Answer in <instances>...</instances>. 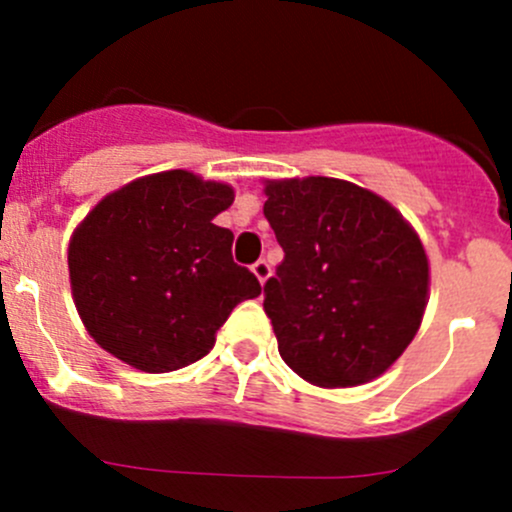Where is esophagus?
Returning <instances> with one entry per match:
<instances>
[{
  "label": "esophagus",
  "mask_w": 512,
  "mask_h": 512,
  "mask_svg": "<svg viewBox=\"0 0 512 512\" xmlns=\"http://www.w3.org/2000/svg\"><path fill=\"white\" fill-rule=\"evenodd\" d=\"M252 272H255L257 280L265 285V282L270 280V275H272V267H270V262H267V260H257L255 265H252Z\"/></svg>",
  "instance_id": "esophagus-1"
}]
</instances>
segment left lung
<instances>
[{
	"instance_id": "8db88e82",
	"label": "left lung",
	"mask_w": 512,
	"mask_h": 512,
	"mask_svg": "<svg viewBox=\"0 0 512 512\" xmlns=\"http://www.w3.org/2000/svg\"><path fill=\"white\" fill-rule=\"evenodd\" d=\"M265 195L285 250L265 282V312L285 364L324 389L381 376L426 309L428 257L414 227L349 180H267Z\"/></svg>"
}]
</instances>
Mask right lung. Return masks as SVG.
<instances>
[{
	"label": "right lung",
	"instance_id": "1",
	"mask_svg": "<svg viewBox=\"0 0 512 512\" xmlns=\"http://www.w3.org/2000/svg\"><path fill=\"white\" fill-rule=\"evenodd\" d=\"M235 190L188 170L146 175L106 195L74 230L69 277L86 332L116 359L183 369L213 349L232 309L262 292L215 225Z\"/></svg>",
	"mask_w": 512,
	"mask_h": 512
}]
</instances>
